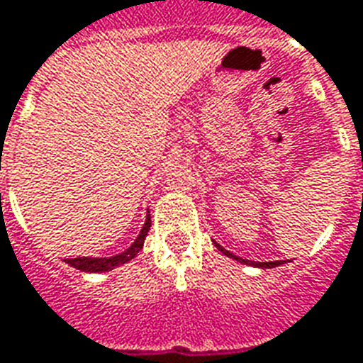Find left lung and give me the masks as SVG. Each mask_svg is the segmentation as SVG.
<instances>
[{
    "label": "left lung",
    "mask_w": 363,
    "mask_h": 363,
    "mask_svg": "<svg viewBox=\"0 0 363 363\" xmlns=\"http://www.w3.org/2000/svg\"><path fill=\"white\" fill-rule=\"evenodd\" d=\"M216 247L226 255V257H232V259H236V261H240V263H250L247 259H242V257H236V255H232L230 251H226L224 247H220L218 243H216ZM250 265H255V267H267V269H272V267H277V265H282V263H279V261H271V263H257V261H251Z\"/></svg>",
    "instance_id": "1"
}]
</instances>
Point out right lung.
I'll list each match as a JSON object with an SVG mask.
<instances>
[{"mask_svg":"<svg viewBox=\"0 0 363 363\" xmlns=\"http://www.w3.org/2000/svg\"><path fill=\"white\" fill-rule=\"evenodd\" d=\"M149 230H150V216H147L141 234H139L137 240L131 243V247L123 251V253H120V255H113V257H75V259H65V263L84 272L112 271L113 267H120L123 265V263H127V261H131V259H133L135 255L143 250V243H145V238H147V234H149Z\"/></svg>","mask_w":363,"mask_h":363,"instance_id":"add662e5","label":"right lung"}]
</instances>
